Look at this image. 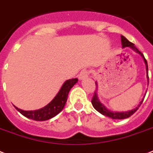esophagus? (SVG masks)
I'll return each instance as SVG.
<instances>
[{"label": "esophagus", "mask_w": 153, "mask_h": 153, "mask_svg": "<svg viewBox=\"0 0 153 153\" xmlns=\"http://www.w3.org/2000/svg\"><path fill=\"white\" fill-rule=\"evenodd\" d=\"M89 75V71H87L86 69H84L82 70L81 72H80V74H79V79L80 80H82V79H86L87 78Z\"/></svg>", "instance_id": "1"}]
</instances>
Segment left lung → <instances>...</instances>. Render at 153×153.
<instances>
[{
	"label": "left lung",
	"mask_w": 153,
	"mask_h": 153,
	"mask_svg": "<svg viewBox=\"0 0 153 153\" xmlns=\"http://www.w3.org/2000/svg\"><path fill=\"white\" fill-rule=\"evenodd\" d=\"M121 45H122V48H130L133 50V51H135V52L138 53L139 55H141V57L143 58V59H144V62L145 63V67H146V73H147V81H148V85H149V74H148V71H149V68H148V62L145 59V56L143 55L142 53L140 52L139 50H138L137 48L135 47V45L133 44V43H131L128 40V39H126V37L123 36H121ZM96 86L98 87V83H97V82H95ZM146 94V93H145ZM145 95L144 96V98H145ZM144 98H143L142 100L140 102V104L138 105L136 107L135 109H131V110H128V111H125V112H115V111H111V110H109L106 108V107L104 105L102 104V102L99 101L98 98V94H97V90L94 92V97L92 98V100H91V102H92V105H93L94 108L97 110L98 112H99L100 114H102V115H105V116L109 117L110 118L112 119H126L129 117L130 116H132L134 113H135L137 110L138 109V108L140 107V105L142 104L143 101H144Z\"/></svg>",
	"instance_id": "obj_1"
}]
</instances>
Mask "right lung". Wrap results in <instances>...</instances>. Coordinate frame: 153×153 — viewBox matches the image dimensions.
<instances>
[{
  "instance_id": "right-lung-1",
  "label": "right lung",
  "mask_w": 153,
  "mask_h": 153,
  "mask_svg": "<svg viewBox=\"0 0 153 153\" xmlns=\"http://www.w3.org/2000/svg\"><path fill=\"white\" fill-rule=\"evenodd\" d=\"M77 82H78V79H68L67 81H65L55 98L47 105L41 109L26 111V110L19 109L15 105L14 106L20 114L27 118L39 121L49 120L59 114L64 108L65 104L67 100V97H68V94L71 89L77 83Z\"/></svg>"
}]
</instances>
